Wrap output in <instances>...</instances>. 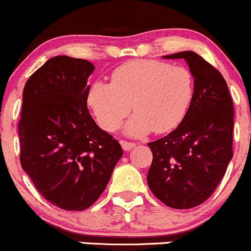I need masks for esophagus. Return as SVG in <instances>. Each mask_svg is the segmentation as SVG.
I'll use <instances>...</instances> for the list:
<instances>
[{
	"instance_id": "obj_1",
	"label": "esophagus",
	"mask_w": 251,
	"mask_h": 251,
	"mask_svg": "<svg viewBox=\"0 0 251 251\" xmlns=\"http://www.w3.org/2000/svg\"><path fill=\"white\" fill-rule=\"evenodd\" d=\"M122 146L123 149L125 150V151H129V150H132L135 146L134 143H131V142H126V140H122Z\"/></svg>"
}]
</instances>
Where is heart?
<instances>
[{"label": "heart", "mask_w": 251, "mask_h": 251, "mask_svg": "<svg viewBox=\"0 0 251 251\" xmlns=\"http://www.w3.org/2000/svg\"><path fill=\"white\" fill-rule=\"evenodd\" d=\"M194 96L191 73L181 66L155 60H133L116 68L111 83L96 81L87 91V105L102 129L113 132L129 113L126 134L165 133L179 125Z\"/></svg>", "instance_id": "heart-1"}]
</instances>
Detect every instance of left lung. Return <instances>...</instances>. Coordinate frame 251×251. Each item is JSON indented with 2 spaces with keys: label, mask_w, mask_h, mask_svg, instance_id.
<instances>
[{
  "label": "left lung",
  "mask_w": 251,
  "mask_h": 251,
  "mask_svg": "<svg viewBox=\"0 0 251 251\" xmlns=\"http://www.w3.org/2000/svg\"><path fill=\"white\" fill-rule=\"evenodd\" d=\"M164 59L188 62L194 96L177 128L148 144L153 154L148 184L170 208L191 209L212 195L231 160L234 105L224 77L197 53L179 51Z\"/></svg>",
  "instance_id": "8db88e82"
}]
</instances>
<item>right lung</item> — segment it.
Returning a JSON list of instances; mask_svg holds the SVG:
<instances>
[{"mask_svg": "<svg viewBox=\"0 0 251 251\" xmlns=\"http://www.w3.org/2000/svg\"><path fill=\"white\" fill-rule=\"evenodd\" d=\"M87 60L54 56L24 88L19 137L22 169L57 208L82 211L111 179L123 149L87 109Z\"/></svg>", "mask_w": 251, "mask_h": 251, "instance_id": "add662e5", "label": "right lung"}]
</instances>
